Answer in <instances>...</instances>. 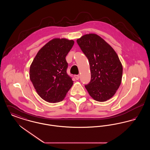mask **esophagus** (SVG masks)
Returning a JSON list of instances; mask_svg holds the SVG:
<instances>
[{"label":"esophagus","instance_id":"esophagus-1","mask_svg":"<svg viewBox=\"0 0 150 150\" xmlns=\"http://www.w3.org/2000/svg\"><path fill=\"white\" fill-rule=\"evenodd\" d=\"M74 78H75L76 80H79V75H74Z\"/></svg>","mask_w":150,"mask_h":150}]
</instances>
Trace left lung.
Here are the masks:
<instances>
[{
  "label": "left lung",
  "instance_id": "8db88e82",
  "mask_svg": "<svg viewBox=\"0 0 150 150\" xmlns=\"http://www.w3.org/2000/svg\"><path fill=\"white\" fill-rule=\"evenodd\" d=\"M89 60L91 81L85 86L93 99L105 102L114 96L120 86L122 66L114 49L100 36L89 34L77 39Z\"/></svg>",
  "mask_w": 150,
  "mask_h": 150
}]
</instances>
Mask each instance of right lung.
Segmentation results:
<instances>
[{
	"label": "right lung",
	"instance_id": "right-lung-1",
	"mask_svg": "<svg viewBox=\"0 0 150 150\" xmlns=\"http://www.w3.org/2000/svg\"><path fill=\"white\" fill-rule=\"evenodd\" d=\"M74 44L64 38L51 40L39 50L30 66V80L39 96L48 102L62 101L73 85L66 72V57Z\"/></svg>",
	"mask_w": 150,
	"mask_h": 150
}]
</instances>
